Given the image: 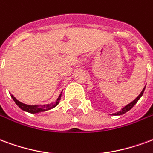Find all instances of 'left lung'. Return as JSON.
I'll use <instances>...</instances> for the list:
<instances>
[{
    "label": "left lung",
    "instance_id": "1",
    "mask_svg": "<svg viewBox=\"0 0 153 153\" xmlns=\"http://www.w3.org/2000/svg\"><path fill=\"white\" fill-rule=\"evenodd\" d=\"M145 87L143 88V89L142 90V92L140 93V94H139V95H138V96L137 97H136V98H135L134 101H133V102H131L130 103H128V105H126L125 106H124V107H123V108H122L120 111H117L116 113H114V114H112V115H123V114H125V113L127 112V111H129L130 109H132V107L134 106L135 104L137 103V102H138V100H139V98H140V97L143 96V92H144V90H145Z\"/></svg>",
    "mask_w": 153,
    "mask_h": 153
}]
</instances>
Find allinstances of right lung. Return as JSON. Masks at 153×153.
Here are the masks:
<instances>
[{"label": "right lung", "mask_w": 153, "mask_h": 153, "mask_svg": "<svg viewBox=\"0 0 153 153\" xmlns=\"http://www.w3.org/2000/svg\"><path fill=\"white\" fill-rule=\"evenodd\" d=\"M11 97L13 98V100L15 101V102L16 103V105L25 111H27L28 113H32V114H36V113L39 112H44V111H47L48 110H51L56 107V106L59 104L60 101V97L62 96V93H60V96L58 97V98L56 99V101L55 102L51 103V104H47V105H27V104H25V103L19 102V100H17L15 98V97L13 95H10Z\"/></svg>", "instance_id": "right-lung-1"}]
</instances>
